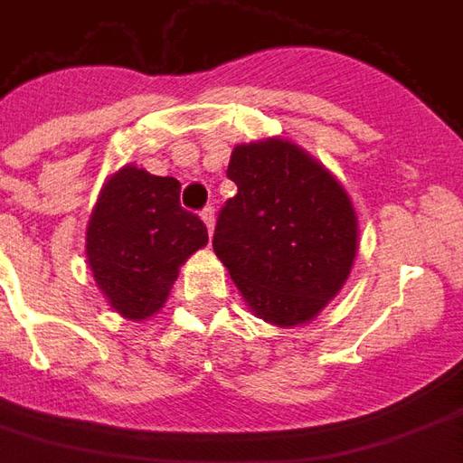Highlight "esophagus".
I'll use <instances>...</instances> for the list:
<instances>
[{"mask_svg": "<svg viewBox=\"0 0 463 463\" xmlns=\"http://www.w3.org/2000/svg\"><path fill=\"white\" fill-rule=\"evenodd\" d=\"M201 218L205 222V228H208V235H213V228H215V208L208 205V208H203Z\"/></svg>", "mask_w": 463, "mask_h": 463, "instance_id": "34e87169", "label": "esophagus"}]
</instances>
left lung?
Listing matches in <instances>:
<instances>
[{"label": "left lung", "mask_w": 463, "mask_h": 463, "mask_svg": "<svg viewBox=\"0 0 463 463\" xmlns=\"http://www.w3.org/2000/svg\"><path fill=\"white\" fill-rule=\"evenodd\" d=\"M238 193L221 208L213 250L258 317L295 327L342 290L357 255V215L322 163L285 138L232 148Z\"/></svg>", "instance_id": "left-lung-1"}]
</instances>
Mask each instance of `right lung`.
<instances>
[{"label": "right lung", "mask_w": 463, "mask_h": 463, "mask_svg": "<svg viewBox=\"0 0 463 463\" xmlns=\"http://www.w3.org/2000/svg\"><path fill=\"white\" fill-rule=\"evenodd\" d=\"M205 242L201 218L181 208V183L123 165L96 201L86 258L111 307L141 322L161 310L178 268Z\"/></svg>", "instance_id": "add662e5"}]
</instances>
